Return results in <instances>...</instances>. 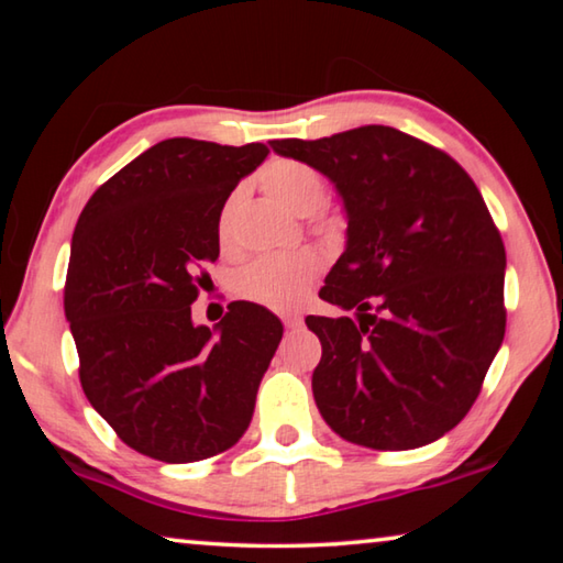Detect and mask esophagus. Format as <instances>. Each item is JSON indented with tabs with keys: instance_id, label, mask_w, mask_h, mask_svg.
Wrapping results in <instances>:
<instances>
[{
	"instance_id": "1",
	"label": "esophagus",
	"mask_w": 563,
	"mask_h": 563,
	"mask_svg": "<svg viewBox=\"0 0 563 563\" xmlns=\"http://www.w3.org/2000/svg\"><path fill=\"white\" fill-rule=\"evenodd\" d=\"M283 322H285V328H288V330H295V328H300L302 318L298 316V312H290V316H283Z\"/></svg>"
}]
</instances>
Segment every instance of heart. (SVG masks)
Masks as SVG:
<instances>
[{
    "label": "heart",
    "mask_w": 563,
    "mask_h": 563,
    "mask_svg": "<svg viewBox=\"0 0 563 563\" xmlns=\"http://www.w3.org/2000/svg\"><path fill=\"white\" fill-rule=\"evenodd\" d=\"M258 180L275 203L288 208L295 216L316 213L328 196L325 176L305 161L273 158L261 170ZM233 206L235 201L231 198L218 218V235L223 243L231 238ZM316 273L318 261L310 255H265L238 273L235 290L245 300L265 305L271 310H292L305 300Z\"/></svg>",
    "instance_id": "b5f03b06"
}]
</instances>
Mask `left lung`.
<instances>
[{"instance_id":"8db88e82","label":"left lung","mask_w":563,"mask_h":563,"mask_svg":"<svg viewBox=\"0 0 563 563\" xmlns=\"http://www.w3.org/2000/svg\"><path fill=\"white\" fill-rule=\"evenodd\" d=\"M316 166L345 208V251L308 316L312 395L330 430L367 450L440 440L470 412L504 340V253L487 203L444 151L393 126L271 141Z\"/></svg>"}]
</instances>
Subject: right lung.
<instances>
[{
    "label": "right lung",
    "instance_id": "1",
    "mask_svg": "<svg viewBox=\"0 0 563 563\" xmlns=\"http://www.w3.org/2000/svg\"><path fill=\"white\" fill-rule=\"evenodd\" d=\"M268 154L166 139L111 176L74 228L64 312L84 395L151 460H208L251 424L283 322L238 300L216 328L196 325L190 302L221 253L228 196Z\"/></svg>",
    "mask_w": 563,
    "mask_h": 563
}]
</instances>
